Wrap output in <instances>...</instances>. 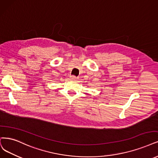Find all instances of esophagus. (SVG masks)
Masks as SVG:
<instances>
[{
  "label": "esophagus",
  "instance_id": "34e87169",
  "mask_svg": "<svg viewBox=\"0 0 158 158\" xmlns=\"http://www.w3.org/2000/svg\"><path fill=\"white\" fill-rule=\"evenodd\" d=\"M70 79L72 80V81H75L76 79H77V77H76L75 76H74V75H72V76H71V77H70Z\"/></svg>",
  "mask_w": 158,
  "mask_h": 158
}]
</instances>
